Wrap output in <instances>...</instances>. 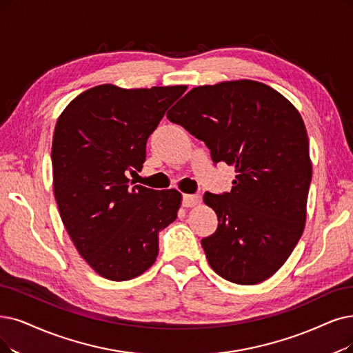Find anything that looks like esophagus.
Returning <instances> with one entry per match:
<instances>
[{"mask_svg": "<svg viewBox=\"0 0 353 353\" xmlns=\"http://www.w3.org/2000/svg\"><path fill=\"white\" fill-rule=\"evenodd\" d=\"M199 203H200V195H194V194L182 195V205L184 207H194Z\"/></svg>", "mask_w": 353, "mask_h": 353, "instance_id": "34e87169", "label": "esophagus"}]
</instances>
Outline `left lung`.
I'll use <instances>...</instances> for the list:
<instances>
[{"label": "left lung", "mask_w": 353, "mask_h": 353, "mask_svg": "<svg viewBox=\"0 0 353 353\" xmlns=\"http://www.w3.org/2000/svg\"><path fill=\"white\" fill-rule=\"evenodd\" d=\"M166 117L237 174L230 192L204 194L219 219L201 241L210 266L241 285L272 276L305 224L312 161L299 110L265 83L241 79L192 88Z\"/></svg>", "instance_id": "1"}]
</instances>
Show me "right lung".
Instances as JSON below:
<instances>
[{"mask_svg":"<svg viewBox=\"0 0 353 353\" xmlns=\"http://www.w3.org/2000/svg\"><path fill=\"white\" fill-rule=\"evenodd\" d=\"M185 90L104 83L74 98L56 123L52 171L59 214L79 255L107 279L128 281L149 270L159 232L178 216L181 192L130 187L125 174L142 169L148 137Z\"/></svg>","mask_w":353,"mask_h":353,"instance_id":"add662e5","label":"right lung"}]
</instances>
